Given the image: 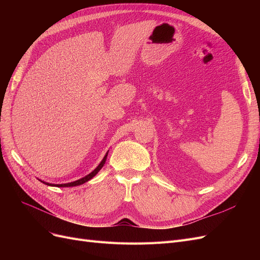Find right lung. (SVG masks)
<instances>
[{"mask_svg": "<svg viewBox=\"0 0 260 260\" xmlns=\"http://www.w3.org/2000/svg\"><path fill=\"white\" fill-rule=\"evenodd\" d=\"M107 155H108V152L105 154V156H104V158L102 159V161L100 162V165L99 166L94 169L92 172H90L89 175H86L85 177H83V178H81V179H79V180H76V181H74V182H69V183H62V184H52V183H48V182H44V181H41V182H43L44 184H46V185H51V186H57V187H70V186H77V185H81V184H83V183H85V182H88L89 180H91L94 176H95L98 172L103 168V166H104V164H105V161H106V158H107Z\"/></svg>", "mask_w": 260, "mask_h": 260, "instance_id": "right-lung-1", "label": "right lung"}]
</instances>
